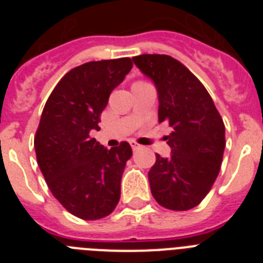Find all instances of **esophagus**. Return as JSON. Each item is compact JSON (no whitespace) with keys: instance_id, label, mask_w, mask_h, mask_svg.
I'll list each match as a JSON object with an SVG mask.
<instances>
[{"instance_id":"34e87169","label":"esophagus","mask_w":263,"mask_h":263,"mask_svg":"<svg viewBox=\"0 0 263 263\" xmlns=\"http://www.w3.org/2000/svg\"><path fill=\"white\" fill-rule=\"evenodd\" d=\"M130 146H132V148H133L134 152H136V150H138V148L141 147V146H139L138 143L136 142V141H130Z\"/></svg>"}]
</instances>
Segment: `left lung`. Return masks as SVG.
<instances>
[{"instance_id": "1", "label": "left lung", "mask_w": 263, "mask_h": 263, "mask_svg": "<svg viewBox=\"0 0 263 263\" xmlns=\"http://www.w3.org/2000/svg\"><path fill=\"white\" fill-rule=\"evenodd\" d=\"M133 62L154 83L158 121L173 132L166 137L171 155L155 154L148 171L158 204L171 211L191 210L215 183L225 148V126L212 97L199 79L168 55H139Z\"/></svg>"}]
</instances>
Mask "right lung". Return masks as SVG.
<instances>
[{
    "label": "right lung",
    "instance_id": "right-lung-1",
    "mask_svg": "<svg viewBox=\"0 0 263 263\" xmlns=\"http://www.w3.org/2000/svg\"><path fill=\"white\" fill-rule=\"evenodd\" d=\"M133 67L129 58L88 62L71 69L53 88L41 116L34 147L50 191L83 220L110 215L120 201L121 178L132 147L110 150L89 136L111 90Z\"/></svg>",
    "mask_w": 263,
    "mask_h": 263
}]
</instances>
